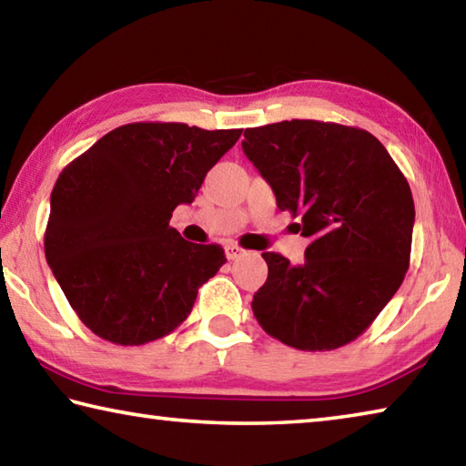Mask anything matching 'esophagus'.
I'll list each match as a JSON object with an SVG mask.
<instances>
[{
    "instance_id": "obj_1",
    "label": "esophagus",
    "mask_w": 466,
    "mask_h": 466,
    "mask_svg": "<svg viewBox=\"0 0 466 466\" xmlns=\"http://www.w3.org/2000/svg\"><path fill=\"white\" fill-rule=\"evenodd\" d=\"M244 255H247V250L238 247V244H228L226 247V257L230 258V261H236V258H240Z\"/></svg>"
}]
</instances>
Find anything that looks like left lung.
<instances>
[{"label": "left lung", "mask_w": 466, "mask_h": 466, "mask_svg": "<svg viewBox=\"0 0 466 466\" xmlns=\"http://www.w3.org/2000/svg\"><path fill=\"white\" fill-rule=\"evenodd\" d=\"M242 149L310 238L302 265L263 252L269 275L250 304L258 325L302 351L351 343L409 269L415 205L405 175L372 133L339 123L252 127Z\"/></svg>", "instance_id": "obj_1"}]
</instances>
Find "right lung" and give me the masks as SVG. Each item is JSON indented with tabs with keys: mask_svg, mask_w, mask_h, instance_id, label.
Segmentation results:
<instances>
[{
	"mask_svg": "<svg viewBox=\"0 0 466 466\" xmlns=\"http://www.w3.org/2000/svg\"><path fill=\"white\" fill-rule=\"evenodd\" d=\"M240 133L129 123L63 168L51 193L45 255L94 335L144 345L191 314L197 291L226 255L219 244L185 240L168 222Z\"/></svg>",
	"mask_w": 466,
	"mask_h": 466,
	"instance_id": "right-lung-1",
	"label": "right lung"
}]
</instances>
